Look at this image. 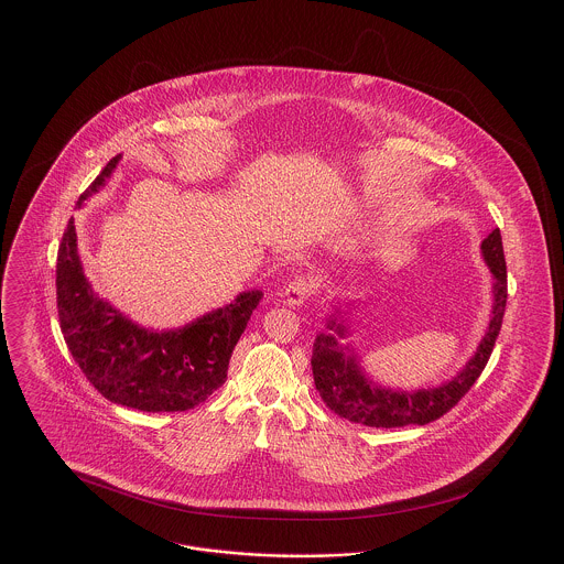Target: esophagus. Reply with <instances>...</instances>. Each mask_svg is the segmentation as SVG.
I'll list each match as a JSON object with an SVG mask.
<instances>
[{
	"instance_id": "1",
	"label": "esophagus",
	"mask_w": 564,
	"mask_h": 564,
	"mask_svg": "<svg viewBox=\"0 0 564 564\" xmlns=\"http://www.w3.org/2000/svg\"><path fill=\"white\" fill-rule=\"evenodd\" d=\"M315 294V288L308 279L297 276L294 281H290V285L285 288V302L290 306H302L311 300V295Z\"/></svg>"
}]
</instances>
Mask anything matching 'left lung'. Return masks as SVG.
Listing matches in <instances>:
<instances>
[{
  "mask_svg": "<svg viewBox=\"0 0 564 564\" xmlns=\"http://www.w3.org/2000/svg\"><path fill=\"white\" fill-rule=\"evenodd\" d=\"M480 249L484 262L492 274L490 319L474 355L451 380H444L442 384L408 391L376 382L364 370L361 357L355 352V347L350 343H340L352 334L349 315L355 302L332 304L325 319L329 332L315 338L311 359L315 387L329 410L350 423H361L368 427L391 430L405 425H427L446 414L471 389L492 352L508 302V270L499 228L484 239Z\"/></svg>",
  "mask_w": 564,
  "mask_h": 564,
  "instance_id": "1",
  "label": "left lung"
}]
</instances>
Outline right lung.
I'll list each match as a JSON object with an SVG mask.
<instances>
[{
    "label": "right lung",
    "mask_w": 564,
    "mask_h": 564,
    "mask_svg": "<svg viewBox=\"0 0 564 564\" xmlns=\"http://www.w3.org/2000/svg\"><path fill=\"white\" fill-rule=\"evenodd\" d=\"M120 159H111L82 192L78 209L106 188ZM262 295L247 290L182 327L152 329L95 294L82 269L74 217L58 245L56 306L67 349L106 400L141 412H184L219 389Z\"/></svg>",
    "instance_id": "right-lung-1"
}]
</instances>
